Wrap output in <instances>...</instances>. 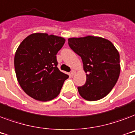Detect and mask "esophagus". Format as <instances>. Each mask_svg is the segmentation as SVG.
Listing matches in <instances>:
<instances>
[{"label": "esophagus", "instance_id": "1", "mask_svg": "<svg viewBox=\"0 0 135 135\" xmlns=\"http://www.w3.org/2000/svg\"><path fill=\"white\" fill-rule=\"evenodd\" d=\"M75 74H76V71H72L71 72V75L72 76H74V75H75Z\"/></svg>", "mask_w": 135, "mask_h": 135}]
</instances>
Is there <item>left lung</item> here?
Returning <instances> with one entry per match:
<instances>
[{
    "mask_svg": "<svg viewBox=\"0 0 135 135\" xmlns=\"http://www.w3.org/2000/svg\"><path fill=\"white\" fill-rule=\"evenodd\" d=\"M69 45L81 57L86 82L78 87L79 94L88 101L106 97L115 86L120 72V55L111 41L101 37L70 38Z\"/></svg>",
    "mask_w": 135,
    "mask_h": 135,
    "instance_id": "1",
    "label": "left lung"
}]
</instances>
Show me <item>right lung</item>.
I'll list each match as a JSON object with an SVG mask.
<instances>
[{
	"instance_id": "obj_1",
	"label": "right lung",
	"mask_w": 135,
	"mask_h": 135,
	"mask_svg": "<svg viewBox=\"0 0 135 135\" xmlns=\"http://www.w3.org/2000/svg\"><path fill=\"white\" fill-rule=\"evenodd\" d=\"M64 43L62 37L36 33L20 43L15 55V69L19 84L28 96L47 102L59 94L69 78L57 68L56 55Z\"/></svg>"
}]
</instances>
